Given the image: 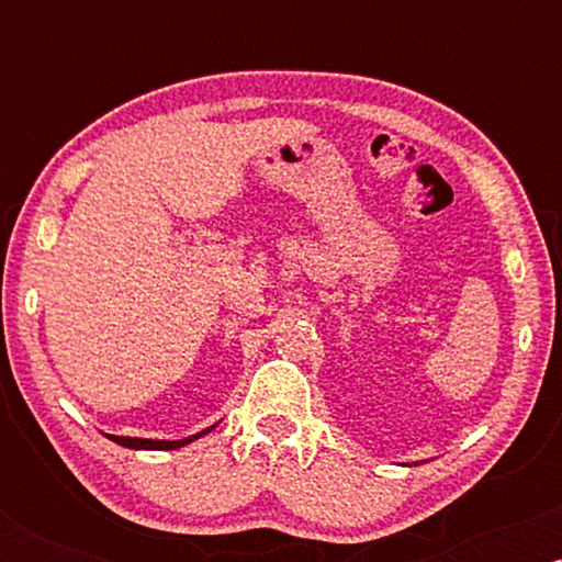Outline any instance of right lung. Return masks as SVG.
Instances as JSON below:
<instances>
[{"label": "right lung", "instance_id": "right-lung-1", "mask_svg": "<svg viewBox=\"0 0 562 562\" xmlns=\"http://www.w3.org/2000/svg\"><path fill=\"white\" fill-rule=\"evenodd\" d=\"M211 428H214V425H211ZM211 428L200 430V434L190 436V438H182V441H153V438H128V436H111V434H108V438L119 443V447H126V449H158V451H169V449H179V447H184V443L195 441V438L209 434Z\"/></svg>", "mask_w": 562, "mask_h": 562}]
</instances>
